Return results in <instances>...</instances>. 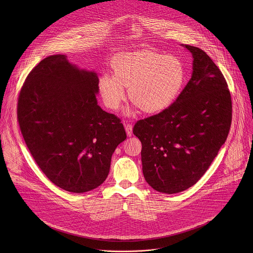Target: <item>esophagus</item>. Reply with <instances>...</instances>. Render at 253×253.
Returning a JSON list of instances; mask_svg holds the SVG:
<instances>
[{"mask_svg": "<svg viewBox=\"0 0 253 253\" xmlns=\"http://www.w3.org/2000/svg\"><path fill=\"white\" fill-rule=\"evenodd\" d=\"M125 127H126V131L127 136H131L132 135V126L130 124H125Z\"/></svg>", "mask_w": 253, "mask_h": 253, "instance_id": "obj_1", "label": "esophagus"}]
</instances>
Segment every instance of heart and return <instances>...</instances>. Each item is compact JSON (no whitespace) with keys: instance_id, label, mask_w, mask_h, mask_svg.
<instances>
[{"instance_id":"1","label":"heart","mask_w":253,"mask_h":253,"mask_svg":"<svg viewBox=\"0 0 253 253\" xmlns=\"http://www.w3.org/2000/svg\"><path fill=\"white\" fill-rule=\"evenodd\" d=\"M113 74L103 73L98 89L106 107L117 110L128 88L130 100L146 113L169 107L179 95L186 69L174 55L141 50L121 53L112 61Z\"/></svg>"}]
</instances>
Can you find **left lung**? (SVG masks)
<instances>
[{
	"label": "left lung",
	"mask_w": 253,
	"mask_h": 253,
	"mask_svg": "<svg viewBox=\"0 0 253 253\" xmlns=\"http://www.w3.org/2000/svg\"><path fill=\"white\" fill-rule=\"evenodd\" d=\"M183 46L194 58L190 81L169 107L133 126L142 143L145 180L166 194L180 193L200 180L225 143L232 122L223 74L203 49Z\"/></svg>",
	"instance_id": "obj_1"
}]
</instances>
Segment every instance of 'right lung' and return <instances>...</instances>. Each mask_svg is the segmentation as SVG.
Masks as SVG:
<instances>
[{"label":"right lung","instance_id":"right-lung-1","mask_svg":"<svg viewBox=\"0 0 253 253\" xmlns=\"http://www.w3.org/2000/svg\"><path fill=\"white\" fill-rule=\"evenodd\" d=\"M97 74L65 54L42 59L27 76L17 120L38 167L59 188L84 193L108 176L111 158L126 138L121 120L97 104Z\"/></svg>","mask_w":253,"mask_h":253}]
</instances>
